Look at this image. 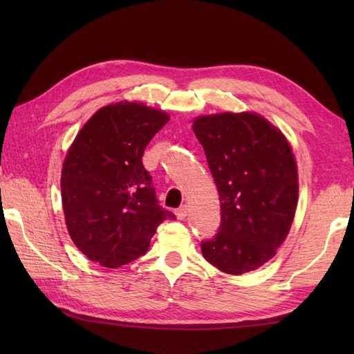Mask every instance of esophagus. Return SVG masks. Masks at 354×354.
<instances>
[{
	"label": "esophagus",
	"mask_w": 354,
	"mask_h": 354,
	"mask_svg": "<svg viewBox=\"0 0 354 354\" xmlns=\"http://www.w3.org/2000/svg\"><path fill=\"white\" fill-rule=\"evenodd\" d=\"M187 213H189V209H187V205L179 207L176 212H175V214H176V217H178L179 221H184L185 217H187Z\"/></svg>",
	"instance_id": "obj_1"
}]
</instances>
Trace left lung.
I'll return each instance as SVG.
<instances>
[{
  "label": "left lung",
  "instance_id": "obj_1",
  "mask_svg": "<svg viewBox=\"0 0 354 354\" xmlns=\"http://www.w3.org/2000/svg\"><path fill=\"white\" fill-rule=\"evenodd\" d=\"M221 201L217 234L201 243L219 270L242 275L274 257L298 204V169L284 133L252 111L193 120Z\"/></svg>",
  "mask_w": 354,
  "mask_h": 354
}]
</instances>
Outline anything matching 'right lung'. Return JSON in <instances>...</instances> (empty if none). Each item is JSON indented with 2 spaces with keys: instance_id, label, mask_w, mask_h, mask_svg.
Masks as SVG:
<instances>
[{
  "instance_id": "right-lung-1",
  "label": "right lung",
  "mask_w": 354,
  "mask_h": 354,
  "mask_svg": "<svg viewBox=\"0 0 354 354\" xmlns=\"http://www.w3.org/2000/svg\"><path fill=\"white\" fill-rule=\"evenodd\" d=\"M167 112L122 100L100 108L74 138L62 164L65 225L77 250L115 269L147 251L158 225L175 219L158 205L142 153Z\"/></svg>"
}]
</instances>
